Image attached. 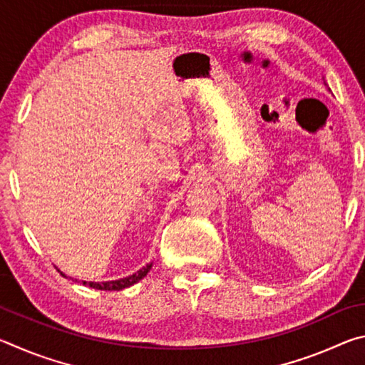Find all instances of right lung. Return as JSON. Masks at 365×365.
Returning a JSON list of instances; mask_svg holds the SVG:
<instances>
[{"mask_svg": "<svg viewBox=\"0 0 365 365\" xmlns=\"http://www.w3.org/2000/svg\"><path fill=\"white\" fill-rule=\"evenodd\" d=\"M153 264H148L146 267L140 269L138 272H135L133 275H128L125 279H120V280H110V282H83V285H88L90 288H95V289H106V292H119V289L123 288H128L135 285V283L140 282L143 277H146L148 272H150ZM61 275H64L63 272H61Z\"/></svg>", "mask_w": 365, "mask_h": 365, "instance_id": "obj_1", "label": "right lung"}]
</instances>
